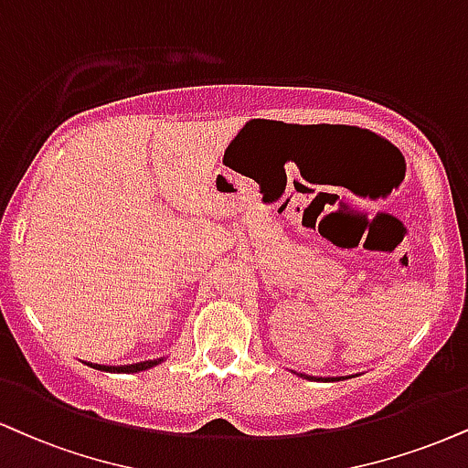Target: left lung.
<instances>
[{
    "label": "left lung",
    "mask_w": 468,
    "mask_h": 468,
    "mask_svg": "<svg viewBox=\"0 0 468 468\" xmlns=\"http://www.w3.org/2000/svg\"><path fill=\"white\" fill-rule=\"evenodd\" d=\"M298 377H305V379H314V381H340L346 379V377H314V375H305V373H296Z\"/></svg>",
    "instance_id": "1"
}]
</instances>
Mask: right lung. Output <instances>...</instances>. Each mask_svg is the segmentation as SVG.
I'll list each match as a JSON object with an SVG mask.
<instances>
[{
    "label": "right lung",
    "instance_id": "right-lung-1",
    "mask_svg": "<svg viewBox=\"0 0 468 468\" xmlns=\"http://www.w3.org/2000/svg\"><path fill=\"white\" fill-rule=\"evenodd\" d=\"M165 357H156V359H145V362H137V364H123V366H104V364H93V362H84L87 366H91L95 370H104V373H139V370H148L159 366Z\"/></svg>",
    "mask_w": 468,
    "mask_h": 468
}]
</instances>
